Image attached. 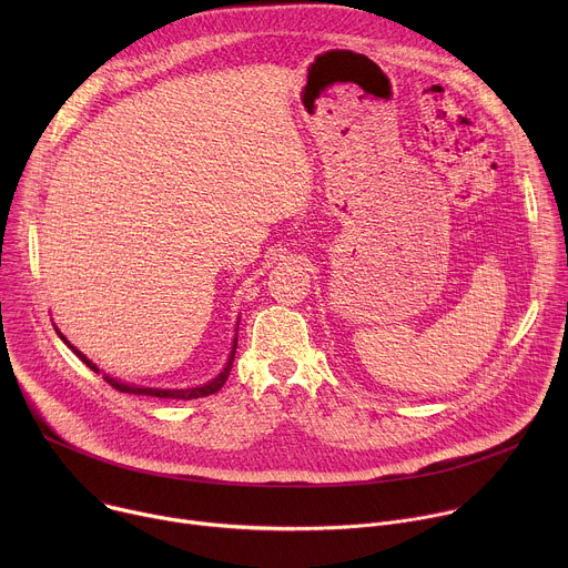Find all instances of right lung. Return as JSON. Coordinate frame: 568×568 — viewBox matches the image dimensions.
<instances>
[{"mask_svg": "<svg viewBox=\"0 0 568 568\" xmlns=\"http://www.w3.org/2000/svg\"><path fill=\"white\" fill-rule=\"evenodd\" d=\"M60 335V333H58ZM60 339L75 353V357H80L83 359V364H88L94 373H101L99 371V366L94 364V362H90L83 353L80 351H75L62 335H60ZM235 346H237V337L233 339V348H231V355H229V362H226V366H224V371L215 377V379H211V382H206V384H202V386H193V388H145V386H136V384H128V382H121V379H114V377H110V375H103V379L110 384V386H114L116 390H121V393H132V395H152V397H173V399H195V397H206V395H211V393H217L222 386H224V382H226V377H229V371H231V366H233V357H235Z\"/></svg>", "mask_w": 568, "mask_h": 568, "instance_id": "1", "label": "right lung"}]
</instances>
